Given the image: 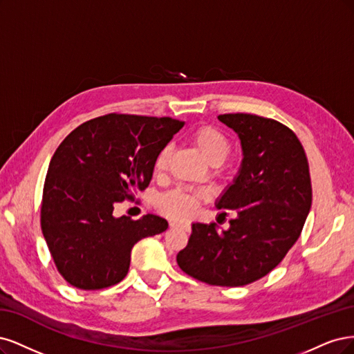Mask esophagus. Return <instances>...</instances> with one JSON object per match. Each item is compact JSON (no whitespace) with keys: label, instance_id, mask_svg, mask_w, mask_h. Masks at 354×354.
<instances>
[{"label":"esophagus","instance_id":"obj_1","mask_svg":"<svg viewBox=\"0 0 354 354\" xmlns=\"http://www.w3.org/2000/svg\"><path fill=\"white\" fill-rule=\"evenodd\" d=\"M170 226L172 227H182V230H185V231H189L191 230V226H189V223H182V222H170Z\"/></svg>","mask_w":354,"mask_h":354}]
</instances>
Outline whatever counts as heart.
Listing matches in <instances>:
<instances>
[{
    "instance_id": "obj_1",
    "label": "heart",
    "mask_w": 354,
    "mask_h": 354,
    "mask_svg": "<svg viewBox=\"0 0 354 354\" xmlns=\"http://www.w3.org/2000/svg\"><path fill=\"white\" fill-rule=\"evenodd\" d=\"M189 142L197 148L201 156L212 165H219L231 151V142L227 136L212 124H201L188 133ZM170 158V148L163 147L154 158L156 175H163ZM206 192L188 187H178L158 198V209L176 221H185L196 212L198 204L206 200Z\"/></svg>"
}]
</instances>
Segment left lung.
<instances>
[{"instance_id":"8db88e82","label":"left lung","mask_w":354,"mask_h":354,"mask_svg":"<svg viewBox=\"0 0 354 354\" xmlns=\"http://www.w3.org/2000/svg\"><path fill=\"white\" fill-rule=\"evenodd\" d=\"M218 119L243 148L238 175L216 201L236 218L222 232L216 223H192L176 261L201 282L243 287L275 269L299 239L312 206L309 163L297 135L277 120L247 113Z\"/></svg>"}]
</instances>
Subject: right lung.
Returning a JSON list of instances; mask_svg holds the SVG:
<instances>
[{
    "instance_id": "add662e5",
    "label": "right lung",
    "mask_w": 354,
    "mask_h": 354,
    "mask_svg": "<svg viewBox=\"0 0 354 354\" xmlns=\"http://www.w3.org/2000/svg\"><path fill=\"white\" fill-rule=\"evenodd\" d=\"M184 122L118 115L91 119L66 136L45 178L41 227L57 270L73 287L94 291L120 282L131 250L167 230V221L145 214L115 218L118 203L150 184L154 158Z\"/></svg>"
}]
</instances>
